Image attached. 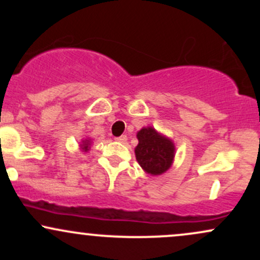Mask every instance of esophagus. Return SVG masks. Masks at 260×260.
Segmentation results:
<instances>
[{
    "mask_svg": "<svg viewBox=\"0 0 260 260\" xmlns=\"http://www.w3.org/2000/svg\"><path fill=\"white\" fill-rule=\"evenodd\" d=\"M116 142H120V143H126L127 142V136H121V137H117V138H115Z\"/></svg>",
    "mask_w": 260,
    "mask_h": 260,
    "instance_id": "34e87169",
    "label": "esophagus"
}]
</instances>
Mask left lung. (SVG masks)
I'll return each instance as SVG.
<instances>
[{"mask_svg":"<svg viewBox=\"0 0 260 260\" xmlns=\"http://www.w3.org/2000/svg\"><path fill=\"white\" fill-rule=\"evenodd\" d=\"M137 138L138 145L134 149V153L143 171L151 176L165 174L175 160L174 140L151 126L138 131Z\"/></svg>","mask_w":260,"mask_h":260,"instance_id":"8db88e82","label":"left lung"}]
</instances>
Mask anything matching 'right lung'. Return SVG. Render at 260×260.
<instances>
[{
	"instance_id": "1",
	"label": "right lung",
	"mask_w": 260,
	"mask_h": 260,
	"mask_svg": "<svg viewBox=\"0 0 260 260\" xmlns=\"http://www.w3.org/2000/svg\"><path fill=\"white\" fill-rule=\"evenodd\" d=\"M91 139L89 138V137H86V138H83L82 142L79 143V147H80V150L83 151V153H88L89 150H90V147H91Z\"/></svg>"
}]
</instances>
